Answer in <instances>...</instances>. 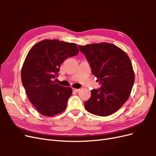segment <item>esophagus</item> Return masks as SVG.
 Listing matches in <instances>:
<instances>
[{
    "label": "esophagus",
    "instance_id": "1",
    "mask_svg": "<svg viewBox=\"0 0 156 156\" xmlns=\"http://www.w3.org/2000/svg\"><path fill=\"white\" fill-rule=\"evenodd\" d=\"M72 90H73V92H78L80 90V89H79V88H72Z\"/></svg>",
    "mask_w": 156,
    "mask_h": 156
}]
</instances>
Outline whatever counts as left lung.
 <instances>
[{"label":"left lung","instance_id":"obj_1","mask_svg":"<svg viewBox=\"0 0 156 156\" xmlns=\"http://www.w3.org/2000/svg\"><path fill=\"white\" fill-rule=\"evenodd\" d=\"M79 49L101 84V88L92 90L84 107L97 116L113 114L127 100L133 86L135 75L129 58L124 51L108 43L79 45Z\"/></svg>","mask_w":156,"mask_h":156}]
</instances>
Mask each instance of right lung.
<instances>
[{
	"label": "right lung",
	"instance_id": "1",
	"mask_svg": "<svg viewBox=\"0 0 156 156\" xmlns=\"http://www.w3.org/2000/svg\"><path fill=\"white\" fill-rule=\"evenodd\" d=\"M79 53L77 45L57 40H42L28 53L21 69V81L28 98L40 114L52 116L66 108L72 89L56 83L60 65Z\"/></svg>",
	"mask_w": 156,
	"mask_h": 156
}]
</instances>
